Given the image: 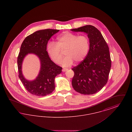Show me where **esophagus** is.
Segmentation results:
<instances>
[{"instance_id": "obj_1", "label": "esophagus", "mask_w": 132, "mask_h": 132, "mask_svg": "<svg viewBox=\"0 0 132 132\" xmlns=\"http://www.w3.org/2000/svg\"><path fill=\"white\" fill-rule=\"evenodd\" d=\"M68 70V69H67V68H63V69H62V71H63V72H66V71H67Z\"/></svg>"}]
</instances>
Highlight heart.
<instances>
[{
	"instance_id": "1",
	"label": "heart",
	"mask_w": 132,
	"mask_h": 132,
	"mask_svg": "<svg viewBox=\"0 0 132 132\" xmlns=\"http://www.w3.org/2000/svg\"><path fill=\"white\" fill-rule=\"evenodd\" d=\"M89 47V40L86 35L78 36L72 32H65L57 37L56 43L50 42L48 44L47 51L52 61L58 63L62 56L61 50H65L66 56L60 64L68 67L74 61L77 63L82 61L88 55Z\"/></svg>"
}]
</instances>
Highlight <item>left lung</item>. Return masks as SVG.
Masks as SVG:
<instances>
[{
	"label": "left lung",
	"mask_w": 132,
	"mask_h": 132,
	"mask_svg": "<svg viewBox=\"0 0 132 132\" xmlns=\"http://www.w3.org/2000/svg\"><path fill=\"white\" fill-rule=\"evenodd\" d=\"M70 30L86 33L90 43L86 58L72 69L74 72L72 86L81 94H94L100 91L108 81L111 66L108 46L101 31L93 26H84Z\"/></svg>",
	"instance_id": "left-lung-1"
}]
</instances>
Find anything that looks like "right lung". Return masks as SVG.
<instances>
[{
  "instance_id": "right-lung-1",
  "label": "right lung",
  "mask_w": 132,
  "mask_h": 132,
  "mask_svg": "<svg viewBox=\"0 0 132 132\" xmlns=\"http://www.w3.org/2000/svg\"><path fill=\"white\" fill-rule=\"evenodd\" d=\"M59 31L53 29L37 31L27 37L21 44L17 59L19 77L27 91L33 95L44 96L55 89V78L61 73L62 68L50 59L46 47L51 37ZM29 54L38 56L41 64L38 76L31 81L26 79L22 73L23 60Z\"/></svg>"
}]
</instances>
